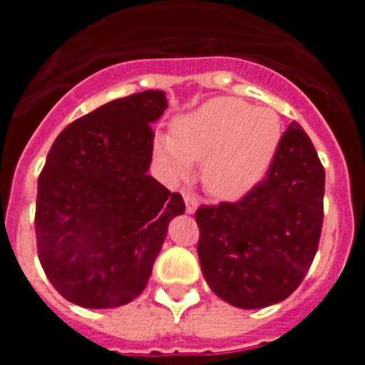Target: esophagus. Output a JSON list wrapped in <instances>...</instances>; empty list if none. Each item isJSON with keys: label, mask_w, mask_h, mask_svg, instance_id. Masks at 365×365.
<instances>
[{"label": "esophagus", "mask_w": 365, "mask_h": 365, "mask_svg": "<svg viewBox=\"0 0 365 365\" xmlns=\"http://www.w3.org/2000/svg\"><path fill=\"white\" fill-rule=\"evenodd\" d=\"M182 197H185V202H186V212L188 214H193V212L197 210V199L193 197L192 193H182Z\"/></svg>", "instance_id": "34e87169"}]
</instances>
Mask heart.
Masks as SVG:
<instances>
[{
    "mask_svg": "<svg viewBox=\"0 0 365 365\" xmlns=\"http://www.w3.org/2000/svg\"><path fill=\"white\" fill-rule=\"evenodd\" d=\"M282 140V120L269 108L237 98H214L177 118L172 137L155 140V159L175 179L202 163L201 180L210 195L243 197L265 177Z\"/></svg>",
    "mask_w": 365,
    "mask_h": 365,
    "instance_id": "b5f03b06",
    "label": "heart"
}]
</instances>
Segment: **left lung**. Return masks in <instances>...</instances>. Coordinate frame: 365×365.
Segmentation results:
<instances>
[{
  "mask_svg": "<svg viewBox=\"0 0 365 365\" xmlns=\"http://www.w3.org/2000/svg\"><path fill=\"white\" fill-rule=\"evenodd\" d=\"M325 170L309 135L291 122L265 179L235 202L201 206L197 254L206 283L240 309L283 302L318 250Z\"/></svg>",
  "mask_w": 365,
  "mask_h": 365,
  "instance_id": "8db88e82",
  "label": "left lung"
}]
</instances>
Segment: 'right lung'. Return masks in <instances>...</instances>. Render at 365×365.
<instances>
[{"label":"right lung","mask_w":365,"mask_h":365,"mask_svg":"<svg viewBox=\"0 0 365 365\" xmlns=\"http://www.w3.org/2000/svg\"><path fill=\"white\" fill-rule=\"evenodd\" d=\"M164 91L111 100L58 135L38 179V257L53 287L86 309L120 307L148 285L168 225L185 212L148 173Z\"/></svg>","instance_id":"obj_1"}]
</instances>
